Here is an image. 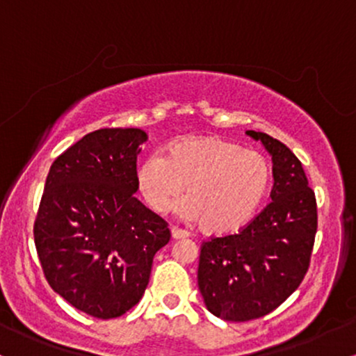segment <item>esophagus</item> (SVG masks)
<instances>
[{
  "mask_svg": "<svg viewBox=\"0 0 356 356\" xmlns=\"http://www.w3.org/2000/svg\"><path fill=\"white\" fill-rule=\"evenodd\" d=\"M170 234H172L174 239H186L189 236V232L179 229V227H170Z\"/></svg>",
  "mask_w": 356,
  "mask_h": 356,
  "instance_id": "1",
  "label": "esophagus"
}]
</instances>
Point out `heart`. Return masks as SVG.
<instances>
[{"label": "heart", "instance_id": "obj_1", "mask_svg": "<svg viewBox=\"0 0 356 356\" xmlns=\"http://www.w3.org/2000/svg\"><path fill=\"white\" fill-rule=\"evenodd\" d=\"M271 184V165L257 150L216 136L187 137L137 167V187L150 209L165 214L187 187L181 212L207 234H229L254 218Z\"/></svg>", "mask_w": 356, "mask_h": 356}]
</instances>
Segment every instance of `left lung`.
Returning a JSON list of instances; mask_svg holds the SVG:
<instances>
[{"mask_svg": "<svg viewBox=\"0 0 356 356\" xmlns=\"http://www.w3.org/2000/svg\"><path fill=\"white\" fill-rule=\"evenodd\" d=\"M273 161L271 202L238 234L202 244L197 283L206 308L226 321L271 313L301 284L318 227L303 165L283 142L248 130Z\"/></svg>", "mask_w": 356, "mask_h": 356, "instance_id": "obj_1", "label": "left lung"}]
</instances>
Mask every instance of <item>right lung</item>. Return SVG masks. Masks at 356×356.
<instances>
[{
  "instance_id": "add662e5",
  "label": "right lung",
  "mask_w": 356,
  "mask_h": 356,
  "mask_svg": "<svg viewBox=\"0 0 356 356\" xmlns=\"http://www.w3.org/2000/svg\"><path fill=\"white\" fill-rule=\"evenodd\" d=\"M140 129L87 134L53 162L35 244L53 291L100 320L122 316L149 284L155 252L170 239L161 216L136 197Z\"/></svg>"
}]
</instances>
